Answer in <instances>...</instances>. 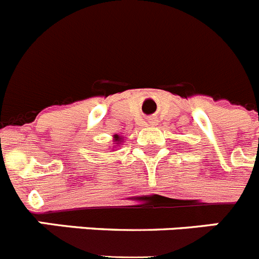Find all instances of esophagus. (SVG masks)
I'll list each match as a JSON object with an SVG mask.
<instances>
[{
  "instance_id": "esophagus-1",
  "label": "esophagus",
  "mask_w": 259,
  "mask_h": 259,
  "mask_svg": "<svg viewBox=\"0 0 259 259\" xmlns=\"http://www.w3.org/2000/svg\"><path fill=\"white\" fill-rule=\"evenodd\" d=\"M148 123H149L150 127H155V125H157V119H155V118H149Z\"/></svg>"
}]
</instances>
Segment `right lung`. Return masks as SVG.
<instances>
[{
  "label": "right lung",
  "mask_w": 259,
  "mask_h": 259,
  "mask_svg": "<svg viewBox=\"0 0 259 259\" xmlns=\"http://www.w3.org/2000/svg\"><path fill=\"white\" fill-rule=\"evenodd\" d=\"M113 143L115 144L114 146H118L119 144L123 143V136H119V135H114L113 136Z\"/></svg>",
  "instance_id": "right-lung-1"
}]
</instances>
